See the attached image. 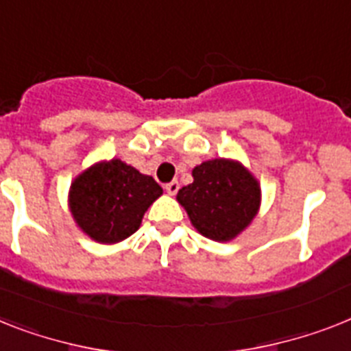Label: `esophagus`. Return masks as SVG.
<instances>
[{"mask_svg":"<svg viewBox=\"0 0 351 351\" xmlns=\"http://www.w3.org/2000/svg\"><path fill=\"white\" fill-rule=\"evenodd\" d=\"M165 190H167V193H169V195H176V193L179 192V182L178 181L169 182V184L165 186Z\"/></svg>","mask_w":351,"mask_h":351,"instance_id":"1","label":"esophagus"}]
</instances>
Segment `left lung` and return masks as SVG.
Instances as JSON below:
<instances>
[{"label":"left lung","instance_id":"left-lung-1","mask_svg":"<svg viewBox=\"0 0 351 351\" xmlns=\"http://www.w3.org/2000/svg\"><path fill=\"white\" fill-rule=\"evenodd\" d=\"M193 182L178 192V202L202 237L215 242L237 239L256 217L262 202L258 179L234 159L197 165Z\"/></svg>","mask_w":351,"mask_h":351}]
</instances>
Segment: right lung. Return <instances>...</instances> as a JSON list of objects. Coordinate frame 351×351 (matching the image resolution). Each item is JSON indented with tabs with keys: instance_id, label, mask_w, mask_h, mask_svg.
<instances>
[{
	"instance_id": "1",
	"label": "right lung",
	"mask_w": 351,
	"mask_h": 351,
	"mask_svg": "<svg viewBox=\"0 0 351 351\" xmlns=\"http://www.w3.org/2000/svg\"><path fill=\"white\" fill-rule=\"evenodd\" d=\"M163 188L121 159H104L71 181L68 206L75 224L98 244H118L141 226Z\"/></svg>"
}]
</instances>
